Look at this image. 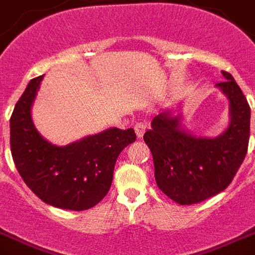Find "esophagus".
Instances as JSON below:
<instances>
[{
  "instance_id": "34e87169",
  "label": "esophagus",
  "mask_w": 255,
  "mask_h": 255,
  "mask_svg": "<svg viewBox=\"0 0 255 255\" xmlns=\"http://www.w3.org/2000/svg\"><path fill=\"white\" fill-rule=\"evenodd\" d=\"M146 128H147L146 123H136L135 125H134V130H135V134L138 138H142L144 131H146Z\"/></svg>"
}]
</instances>
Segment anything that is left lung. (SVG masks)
<instances>
[{
  "label": "left lung",
  "mask_w": 255,
  "mask_h": 255,
  "mask_svg": "<svg viewBox=\"0 0 255 255\" xmlns=\"http://www.w3.org/2000/svg\"><path fill=\"white\" fill-rule=\"evenodd\" d=\"M220 88L229 100V125L215 138L186 131L169 109L153 117L143 139L151 150L155 180L178 205H194L227 189L248 152L250 107L233 77L222 71Z\"/></svg>",
  "instance_id": "1"
}]
</instances>
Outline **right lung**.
<instances>
[{"label": "right lung", "instance_id": "add662e5", "mask_svg": "<svg viewBox=\"0 0 255 255\" xmlns=\"http://www.w3.org/2000/svg\"><path fill=\"white\" fill-rule=\"evenodd\" d=\"M44 75L33 78L10 119V147L20 177L35 194L53 207L83 211L94 207L111 189L117 157L136 139L134 129L111 128L67 146L44 139L31 108Z\"/></svg>", "mask_w": 255, "mask_h": 255}]
</instances>
